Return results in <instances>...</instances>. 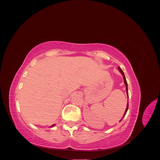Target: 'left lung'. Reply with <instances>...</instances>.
I'll use <instances>...</instances> for the list:
<instances>
[{
    "label": "left lung",
    "instance_id": "left-lung-1",
    "mask_svg": "<svg viewBox=\"0 0 160 160\" xmlns=\"http://www.w3.org/2000/svg\"><path fill=\"white\" fill-rule=\"evenodd\" d=\"M118 69H119V72H121V73H122V75H123V81H124V83L125 84V89H126V93H127V95H128V83H127V81H126V79H125V75H124V72H123V71L122 70V69L120 68V67H118ZM128 106H129V104H128H128H127V107H126V109H125V113H124V114H123V118H122V119H121L119 122H121V121H122V119H123V118L125 117V114H126V113H127V111H128Z\"/></svg>",
    "mask_w": 160,
    "mask_h": 160
}]
</instances>
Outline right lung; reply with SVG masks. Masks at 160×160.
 <instances>
[{"instance_id": "obj_1", "label": "right lung", "mask_w": 160, "mask_h": 160, "mask_svg": "<svg viewBox=\"0 0 160 160\" xmlns=\"http://www.w3.org/2000/svg\"><path fill=\"white\" fill-rule=\"evenodd\" d=\"M55 124H53V125H51V126H50V128H52V127H54V126H55Z\"/></svg>"}]
</instances>
